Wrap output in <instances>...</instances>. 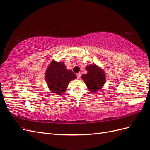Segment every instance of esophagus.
Wrapping results in <instances>:
<instances>
[{
	"label": "esophagus",
	"mask_w": 150,
	"mask_h": 150,
	"mask_svg": "<svg viewBox=\"0 0 150 150\" xmlns=\"http://www.w3.org/2000/svg\"><path fill=\"white\" fill-rule=\"evenodd\" d=\"M76 76H77L78 79H80V76H81V73L79 72V73H78V74H76Z\"/></svg>",
	"instance_id": "1"
}]
</instances>
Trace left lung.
Instances as JSON below:
<instances>
[{"label": "left lung", "mask_w": 150, "mask_h": 150, "mask_svg": "<svg viewBox=\"0 0 150 150\" xmlns=\"http://www.w3.org/2000/svg\"><path fill=\"white\" fill-rule=\"evenodd\" d=\"M87 71L86 74H83L82 79L91 92L96 93L101 89L105 82V74L104 70L97 65H87L85 68Z\"/></svg>", "instance_id": "left-lung-1"}]
</instances>
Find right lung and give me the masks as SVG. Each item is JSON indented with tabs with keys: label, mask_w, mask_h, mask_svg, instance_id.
<instances>
[{
	"label": "right lung",
	"mask_w": 150,
	"mask_h": 150,
	"mask_svg": "<svg viewBox=\"0 0 150 150\" xmlns=\"http://www.w3.org/2000/svg\"><path fill=\"white\" fill-rule=\"evenodd\" d=\"M76 79L71 70H67L63 62L53 60L47 68L45 80L51 93L61 95L66 91L70 82Z\"/></svg>",
	"instance_id": "right-lung-1"
}]
</instances>
